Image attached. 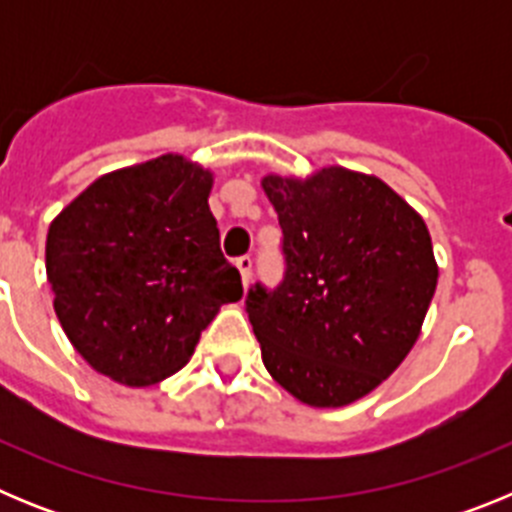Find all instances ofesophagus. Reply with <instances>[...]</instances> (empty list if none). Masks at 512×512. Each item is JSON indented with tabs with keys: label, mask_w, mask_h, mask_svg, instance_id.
Here are the masks:
<instances>
[{
	"label": "esophagus",
	"mask_w": 512,
	"mask_h": 512,
	"mask_svg": "<svg viewBox=\"0 0 512 512\" xmlns=\"http://www.w3.org/2000/svg\"><path fill=\"white\" fill-rule=\"evenodd\" d=\"M235 266H238V271H241L243 284L251 282V266H253L251 256H238V259H235Z\"/></svg>",
	"instance_id": "esophagus-1"
}]
</instances>
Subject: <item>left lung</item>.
<instances>
[{
    "mask_svg": "<svg viewBox=\"0 0 512 512\" xmlns=\"http://www.w3.org/2000/svg\"><path fill=\"white\" fill-rule=\"evenodd\" d=\"M284 277L246 312L269 374L312 408H341L395 372L420 336L438 266L423 217L382 179L341 166L264 176Z\"/></svg>",
    "mask_w": 512,
    "mask_h": 512,
    "instance_id": "8db88e82",
    "label": "left lung"
}]
</instances>
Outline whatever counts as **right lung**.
Here are the masks:
<instances>
[{
  "mask_svg": "<svg viewBox=\"0 0 512 512\" xmlns=\"http://www.w3.org/2000/svg\"><path fill=\"white\" fill-rule=\"evenodd\" d=\"M210 189V171L169 153L99 176L48 228L56 315L104 377L130 387L171 377L220 305L243 297Z\"/></svg>",
  "mask_w": 512,
  "mask_h": 512,
  "instance_id": "obj_1",
  "label": "right lung"
}]
</instances>
